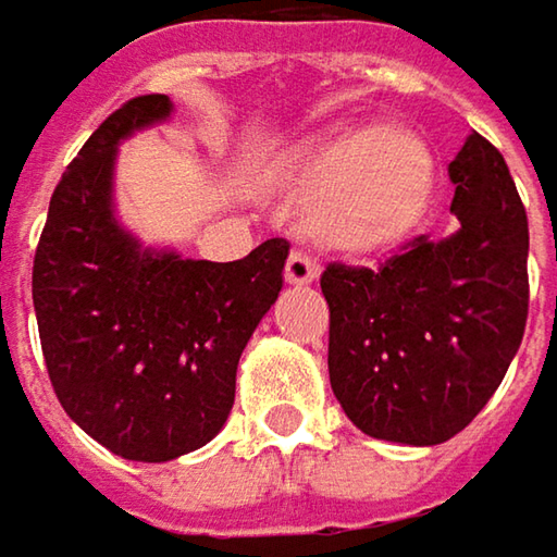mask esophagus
I'll list each match as a JSON object with an SVG mask.
<instances>
[{
	"label": "esophagus",
	"instance_id": "1",
	"mask_svg": "<svg viewBox=\"0 0 557 557\" xmlns=\"http://www.w3.org/2000/svg\"><path fill=\"white\" fill-rule=\"evenodd\" d=\"M283 277H286V283H312V280L319 277V261H315L312 255H306V251L293 248V251H289V258H286V271H283Z\"/></svg>",
	"mask_w": 557,
	"mask_h": 557
}]
</instances>
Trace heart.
Masks as SVG:
<instances>
[{"mask_svg": "<svg viewBox=\"0 0 557 557\" xmlns=\"http://www.w3.org/2000/svg\"><path fill=\"white\" fill-rule=\"evenodd\" d=\"M433 162L428 146L401 127L341 133L296 165L306 226L334 248H380L411 226L428 200Z\"/></svg>", "mask_w": 557, "mask_h": 557, "instance_id": "b5f03b06", "label": "heart"}]
</instances>
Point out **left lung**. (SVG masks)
<instances>
[{
  "mask_svg": "<svg viewBox=\"0 0 557 557\" xmlns=\"http://www.w3.org/2000/svg\"><path fill=\"white\" fill-rule=\"evenodd\" d=\"M449 177V238L414 235L376 268L322 274L331 388L376 440L433 446L469 428L527 331L530 223L504 156L472 133Z\"/></svg>",
  "mask_w": 557,
  "mask_h": 557,
  "instance_id": "obj_1",
  "label": "left lung"
}]
</instances>
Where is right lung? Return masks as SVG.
<instances>
[{
	"instance_id": "add662e5",
	"label": "right lung",
	"mask_w": 557,
	"mask_h": 557,
	"mask_svg": "<svg viewBox=\"0 0 557 557\" xmlns=\"http://www.w3.org/2000/svg\"><path fill=\"white\" fill-rule=\"evenodd\" d=\"M172 114L139 95L66 165L34 251L40 350L63 411L133 462H169L210 443L235 401L238 357L283 286L286 238L238 261L143 251L111 210L117 143Z\"/></svg>"
}]
</instances>
